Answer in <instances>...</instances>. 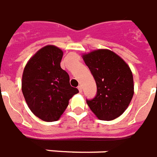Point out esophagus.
<instances>
[{"mask_svg": "<svg viewBox=\"0 0 157 157\" xmlns=\"http://www.w3.org/2000/svg\"><path fill=\"white\" fill-rule=\"evenodd\" d=\"M78 90H79V93L83 92V87L81 86V85H79V86L78 87Z\"/></svg>", "mask_w": 157, "mask_h": 157, "instance_id": "esophagus-1", "label": "esophagus"}]
</instances>
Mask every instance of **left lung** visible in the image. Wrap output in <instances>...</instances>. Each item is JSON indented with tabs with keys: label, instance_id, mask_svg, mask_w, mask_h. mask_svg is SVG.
<instances>
[{
	"label": "left lung",
	"instance_id": "8db88e82",
	"mask_svg": "<svg viewBox=\"0 0 157 157\" xmlns=\"http://www.w3.org/2000/svg\"><path fill=\"white\" fill-rule=\"evenodd\" d=\"M97 85L94 98L86 99L94 115L102 121L121 115L134 94L133 75L126 63L115 52L99 49L83 55Z\"/></svg>",
	"mask_w": 157,
	"mask_h": 157
}]
</instances>
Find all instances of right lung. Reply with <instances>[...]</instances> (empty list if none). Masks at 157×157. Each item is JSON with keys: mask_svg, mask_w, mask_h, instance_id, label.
I'll use <instances>...</instances> for the list:
<instances>
[{"mask_svg": "<svg viewBox=\"0 0 157 157\" xmlns=\"http://www.w3.org/2000/svg\"><path fill=\"white\" fill-rule=\"evenodd\" d=\"M62 58L61 49L46 46L31 58L23 71L21 88L26 102L34 115L48 122L58 121L68 100L78 93L60 67Z\"/></svg>", "mask_w": 157, "mask_h": 157, "instance_id": "add662e5", "label": "right lung"}]
</instances>
